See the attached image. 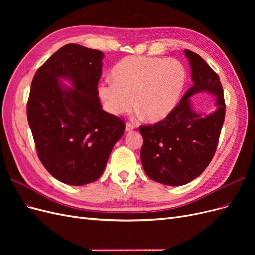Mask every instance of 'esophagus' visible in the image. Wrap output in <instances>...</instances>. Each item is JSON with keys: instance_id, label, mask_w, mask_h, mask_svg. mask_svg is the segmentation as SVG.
Returning a JSON list of instances; mask_svg holds the SVG:
<instances>
[{"instance_id": "34e87169", "label": "esophagus", "mask_w": 255, "mask_h": 255, "mask_svg": "<svg viewBox=\"0 0 255 255\" xmlns=\"http://www.w3.org/2000/svg\"><path fill=\"white\" fill-rule=\"evenodd\" d=\"M136 128V126L132 122H127L126 123V130L127 132H130V130H133Z\"/></svg>"}]
</instances>
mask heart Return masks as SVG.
<instances>
[{
	"label": "heart",
	"instance_id": "b5f03b06",
	"mask_svg": "<svg viewBox=\"0 0 255 255\" xmlns=\"http://www.w3.org/2000/svg\"><path fill=\"white\" fill-rule=\"evenodd\" d=\"M114 80L99 84L98 95L106 112L121 116L137 105L146 119L165 118L183 90L186 71L179 60L128 56L116 65Z\"/></svg>",
	"mask_w": 255,
	"mask_h": 255
}]
</instances>
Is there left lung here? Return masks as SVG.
Returning <instances> with one entry per match:
<instances>
[{"label":"left lung","instance_id":"obj_1","mask_svg":"<svg viewBox=\"0 0 255 255\" xmlns=\"http://www.w3.org/2000/svg\"><path fill=\"white\" fill-rule=\"evenodd\" d=\"M191 68L192 86L167 117L150 126H140L143 138L141 163L151 180L181 186L201 174L217 149L226 116V103L219 76L197 53L185 50ZM210 92L218 110L204 116L191 109L189 98Z\"/></svg>","mask_w":255,"mask_h":255}]
</instances>
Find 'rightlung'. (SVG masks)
Wrapping results in <instances>:
<instances>
[{
	"label": "right lung",
	"instance_id": "right-lung-1",
	"mask_svg": "<svg viewBox=\"0 0 255 255\" xmlns=\"http://www.w3.org/2000/svg\"><path fill=\"white\" fill-rule=\"evenodd\" d=\"M103 56L101 51L66 44L38 69L30 86L26 113L38 157L68 185L97 181L125 133V122L104 112L98 97Z\"/></svg>",
	"mask_w": 255,
	"mask_h": 255
}]
</instances>
